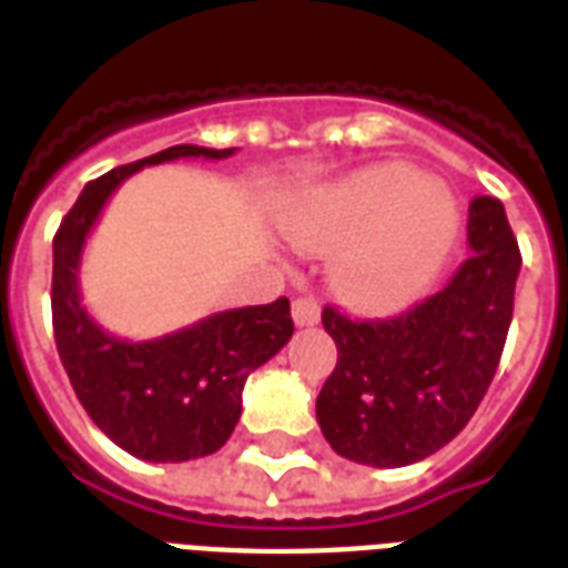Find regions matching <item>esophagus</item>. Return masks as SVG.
Instances as JSON below:
<instances>
[{
	"instance_id": "obj_1",
	"label": "esophagus",
	"mask_w": 568,
	"mask_h": 568,
	"mask_svg": "<svg viewBox=\"0 0 568 568\" xmlns=\"http://www.w3.org/2000/svg\"><path fill=\"white\" fill-rule=\"evenodd\" d=\"M292 318L297 327H315L321 321V306L315 297H297L292 303Z\"/></svg>"
}]
</instances>
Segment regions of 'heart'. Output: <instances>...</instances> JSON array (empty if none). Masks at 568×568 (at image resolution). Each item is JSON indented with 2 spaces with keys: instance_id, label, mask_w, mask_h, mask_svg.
Instances as JSON below:
<instances>
[{
  "instance_id": "heart-1",
  "label": "heart",
  "mask_w": 568,
  "mask_h": 568,
  "mask_svg": "<svg viewBox=\"0 0 568 568\" xmlns=\"http://www.w3.org/2000/svg\"><path fill=\"white\" fill-rule=\"evenodd\" d=\"M457 196L406 164H368L285 205L283 226L301 247L333 253V285L351 306H409L439 276L459 239Z\"/></svg>"
}]
</instances>
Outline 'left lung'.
I'll list each match as a JSON object with an SVG mask.
<instances>
[{
    "label": "left lung",
    "instance_id": "left-lung-1",
    "mask_svg": "<svg viewBox=\"0 0 568 568\" xmlns=\"http://www.w3.org/2000/svg\"><path fill=\"white\" fill-rule=\"evenodd\" d=\"M468 258L448 285L386 321L327 306L338 363L315 415L338 457L397 468L445 448L493 383L513 321L521 253L501 200L468 205Z\"/></svg>",
    "mask_w": 568,
    "mask_h": 568
}]
</instances>
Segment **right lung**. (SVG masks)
I'll list each match as a JSON object with an SVG mask.
<instances>
[{"label": "right lung", "instance_id": "obj_1", "mask_svg": "<svg viewBox=\"0 0 568 568\" xmlns=\"http://www.w3.org/2000/svg\"><path fill=\"white\" fill-rule=\"evenodd\" d=\"M230 150L176 144L84 185L52 241V327L58 356L84 413L114 445L146 463H185L226 445L241 418L250 372L292 338V306L214 312L162 338L129 342L88 315L79 292L84 241L132 173L176 159H230Z\"/></svg>", "mask_w": 568, "mask_h": 568}]
</instances>
